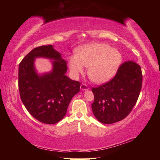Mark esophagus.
Masks as SVG:
<instances>
[{
    "instance_id": "34e87169",
    "label": "esophagus",
    "mask_w": 160,
    "mask_h": 160,
    "mask_svg": "<svg viewBox=\"0 0 160 160\" xmlns=\"http://www.w3.org/2000/svg\"><path fill=\"white\" fill-rule=\"evenodd\" d=\"M80 89L82 90V91H87L88 89H89V87H88L86 84H84L82 83V84L80 85Z\"/></svg>"
}]
</instances>
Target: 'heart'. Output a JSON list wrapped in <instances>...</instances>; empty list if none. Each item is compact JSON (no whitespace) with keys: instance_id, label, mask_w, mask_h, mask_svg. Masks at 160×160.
<instances>
[{"instance_id":"heart-1","label":"heart","mask_w":160,"mask_h":160,"mask_svg":"<svg viewBox=\"0 0 160 160\" xmlns=\"http://www.w3.org/2000/svg\"><path fill=\"white\" fill-rule=\"evenodd\" d=\"M121 62V53L117 49L100 43L85 45L78 51L76 56H71L69 60V69L74 77L82 73L86 67L89 78L100 84L109 80Z\"/></svg>"}]
</instances>
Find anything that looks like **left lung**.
Masks as SVG:
<instances>
[{
  "instance_id": "8db88e82",
  "label": "left lung",
  "mask_w": 160,
  "mask_h": 160,
  "mask_svg": "<svg viewBox=\"0 0 160 160\" xmlns=\"http://www.w3.org/2000/svg\"><path fill=\"white\" fill-rule=\"evenodd\" d=\"M142 84V74L139 64L133 61L121 64L113 79L92 89L94 102L91 108L95 117L106 124L123 120L136 103Z\"/></svg>"
}]
</instances>
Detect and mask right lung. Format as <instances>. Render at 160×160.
Returning a JSON list of instances; mask_svg holds the SVG:
<instances>
[{"instance_id":"1","label":"right lung","mask_w":160,"mask_h":160,"mask_svg":"<svg viewBox=\"0 0 160 160\" xmlns=\"http://www.w3.org/2000/svg\"><path fill=\"white\" fill-rule=\"evenodd\" d=\"M52 59V70L38 74L34 65L36 58ZM67 62L52 45L32 49L18 67L20 96L27 110L37 120L53 124L66 115L72 98L80 91V82L66 76Z\"/></svg>"}]
</instances>
